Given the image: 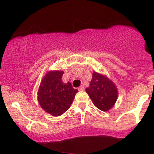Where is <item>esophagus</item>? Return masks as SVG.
Returning <instances> with one entry per match:
<instances>
[{
  "instance_id": "esophagus-1",
  "label": "esophagus",
  "mask_w": 154,
  "mask_h": 154,
  "mask_svg": "<svg viewBox=\"0 0 154 154\" xmlns=\"http://www.w3.org/2000/svg\"><path fill=\"white\" fill-rule=\"evenodd\" d=\"M78 90H79V91H84V90H85V88L83 87L82 85H81L80 87H79V88H78Z\"/></svg>"
}]
</instances>
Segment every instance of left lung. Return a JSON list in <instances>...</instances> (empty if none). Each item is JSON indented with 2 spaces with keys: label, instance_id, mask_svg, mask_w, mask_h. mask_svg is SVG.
<instances>
[{
  "label": "left lung",
  "instance_id": "1",
  "mask_svg": "<svg viewBox=\"0 0 154 154\" xmlns=\"http://www.w3.org/2000/svg\"><path fill=\"white\" fill-rule=\"evenodd\" d=\"M85 91L93 104L101 111H109L117 100L118 91L114 82L95 72L93 74L90 87Z\"/></svg>",
  "mask_w": 154,
  "mask_h": 154
}]
</instances>
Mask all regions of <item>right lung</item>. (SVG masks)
<instances>
[{
    "label": "right lung",
    "mask_w": 154,
    "mask_h": 154,
    "mask_svg": "<svg viewBox=\"0 0 154 154\" xmlns=\"http://www.w3.org/2000/svg\"><path fill=\"white\" fill-rule=\"evenodd\" d=\"M63 71L48 72L39 87L38 98L44 111L54 116L66 112L73 102L77 90L70 82L63 83Z\"/></svg>",
    "instance_id": "right-lung-1"
}]
</instances>
